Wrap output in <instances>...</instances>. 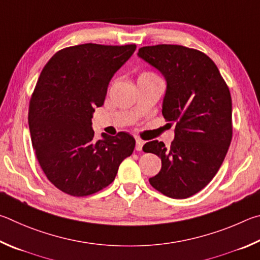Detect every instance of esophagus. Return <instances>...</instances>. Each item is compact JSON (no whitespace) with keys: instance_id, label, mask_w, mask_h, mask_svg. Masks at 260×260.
I'll list each match as a JSON object with an SVG mask.
<instances>
[{"instance_id":"1","label":"esophagus","mask_w":260,"mask_h":260,"mask_svg":"<svg viewBox=\"0 0 260 260\" xmlns=\"http://www.w3.org/2000/svg\"><path fill=\"white\" fill-rule=\"evenodd\" d=\"M144 146V142L142 139H136V149L137 151H142Z\"/></svg>"}]
</instances>
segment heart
<instances>
[{"label": "heart", "instance_id": "obj_1", "mask_svg": "<svg viewBox=\"0 0 260 260\" xmlns=\"http://www.w3.org/2000/svg\"><path fill=\"white\" fill-rule=\"evenodd\" d=\"M153 76H156V75L153 74V73L145 72V73H143V74L139 75V79H144V77H153Z\"/></svg>", "mask_w": 260, "mask_h": 260}]
</instances>
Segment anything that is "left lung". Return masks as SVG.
I'll use <instances>...</instances> for the list:
<instances>
[{
  "label": "left lung",
  "instance_id": "obj_1",
  "mask_svg": "<svg viewBox=\"0 0 260 260\" xmlns=\"http://www.w3.org/2000/svg\"><path fill=\"white\" fill-rule=\"evenodd\" d=\"M139 58L167 82L162 103L166 121L175 122V139L167 148L153 140L144 152L161 158L149 183L172 199H187L210 183L232 140V98L217 66L207 54L174 44L140 48Z\"/></svg>",
  "mask_w": 260,
  "mask_h": 260
}]
</instances>
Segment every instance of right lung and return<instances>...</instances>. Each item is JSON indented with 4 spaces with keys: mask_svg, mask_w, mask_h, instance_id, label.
Instances as JSON below:
<instances>
[{
    "mask_svg": "<svg viewBox=\"0 0 260 260\" xmlns=\"http://www.w3.org/2000/svg\"><path fill=\"white\" fill-rule=\"evenodd\" d=\"M135 50L136 44L75 45L54 53L41 73L28 109L31 144L47 178L63 193L86 197L105 188L134 152L127 133L103 134L95 142L91 118Z\"/></svg>",
    "mask_w": 260,
    "mask_h": 260,
    "instance_id": "obj_1",
    "label": "right lung"
}]
</instances>
